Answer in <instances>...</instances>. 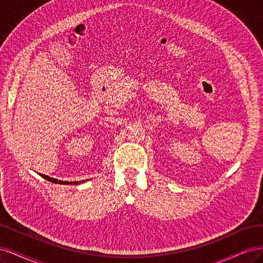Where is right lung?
Wrapping results in <instances>:
<instances>
[{
  "label": "right lung",
  "mask_w": 263,
  "mask_h": 263,
  "mask_svg": "<svg viewBox=\"0 0 263 263\" xmlns=\"http://www.w3.org/2000/svg\"><path fill=\"white\" fill-rule=\"evenodd\" d=\"M42 178H45V179H47L48 181H51V182H54V183H59V184H79V183H82L84 182V180L82 181H62V180H58L55 179V178H51V177H48L46 175H41L39 174Z\"/></svg>",
  "instance_id": "1"
}]
</instances>
